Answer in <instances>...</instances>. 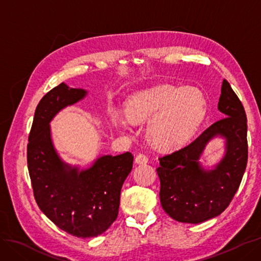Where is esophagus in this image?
<instances>
[{
	"label": "esophagus",
	"instance_id": "esophagus-1",
	"mask_svg": "<svg viewBox=\"0 0 261 261\" xmlns=\"http://www.w3.org/2000/svg\"><path fill=\"white\" fill-rule=\"evenodd\" d=\"M135 162L137 164H145V163L148 162V156L146 154H144V153H139L135 158Z\"/></svg>",
	"mask_w": 261,
	"mask_h": 261
}]
</instances>
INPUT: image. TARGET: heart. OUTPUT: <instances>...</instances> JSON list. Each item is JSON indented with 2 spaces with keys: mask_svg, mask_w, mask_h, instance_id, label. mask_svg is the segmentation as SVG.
Segmentation results:
<instances>
[{
  "mask_svg": "<svg viewBox=\"0 0 261 261\" xmlns=\"http://www.w3.org/2000/svg\"><path fill=\"white\" fill-rule=\"evenodd\" d=\"M127 118L117 116L113 124L118 129H129L130 123H147L150 145L161 151L183 146L203 120L204 100L193 90L173 86H156L138 92L126 103Z\"/></svg>",
  "mask_w": 261,
  "mask_h": 261,
  "instance_id": "heart-1",
  "label": "heart"
}]
</instances>
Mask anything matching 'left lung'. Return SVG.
Instances as JSON below:
<instances>
[{
    "label": "left lung",
    "instance_id": "obj_1",
    "mask_svg": "<svg viewBox=\"0 0 261 261\" xmlns=\"http://www.w3.org/2000/svg\"><path fill=\"white\" fill-rule=\"evenodd\" d=\"M218 109L224 118L213 123L193 143L159 158L163 210L178 222L201 223L221 215L232 201L247 165V117L241 100L223 81ZM215 137L226 139V154L213 170L199 159Z\"/></svg>",
    "mask_w": 261,
    "mask_h": 261
}]
</instances>
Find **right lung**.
I'll return each mask as SVG.
<instances>
[{
    "mask_svg": "<svg viewBox=\"0 0 261 261\" xmlns=\"http://www.w3.org/2000/svg\"><path fill=\"white\" fill-rule=\"evenodd\" d=\"M86 94V90L64 83L46 93L36 109L27 146L28 171L39 208L61 230L83 239L102 234L116 220L121 189L134 161L130 152L102 155L82 171L62 161L52 143L50 122Z\"/></svg>",
    "mask_w": 261,
    "mask_h": 261,
    "instance_id": "1",
    "label": "right lung"
}]
</instances>
